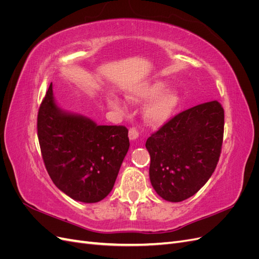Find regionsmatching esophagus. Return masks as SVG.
<instances>
[{
  "mask_svg": "<svg viewBox=\"0 0 259 259\" xmlns=\"http://www.w3.org/2000/svg\"><path fill=\"white\" fill-rule=\"evenodd\" d=\"M138 136H139V133H138V131L135 127H133V128L130 130V132H128V138L132 140V142H135V140L138 138Z\"/></svg>",
  "mask_w": 259,
  "mask_h": 259,
  "instance_id": "obj_1",
  "label": "esophagus"
}]
</instances>
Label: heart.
Masks as SVG:
<instances>
[{"label":"heart","instance_id":"obj_1","mask_svg":"<svg viewBox=\"0 0 259 259\" xmlns=\"http://www.w3.org/2000/svg\"><path fill=\"white\" fill-rule=\"evenodd\" d=\"M166 82L161 80L146 81L131 89L125 97L133 104H143L150 100L144 108V119L152 127H159L168 122L180 105V95L174 89L166 88ZM107 104L116 111H123L121 101L110 97Z\"/></svg>","mask_w":259,"mask_h":259}]
</instances>
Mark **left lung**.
Masks as SVG:
<instances>
[{"mask_svg":"<svg viewBox=\"0 0 259 259\" xmlns=\"http://www.w3.org/2000/svg\"><path fill=\"white\" fill-rule=\"evenodd\" d=\"M224 136V109L218 101L177 114L147 139L149 177L168 202L189 199L214 173Z\"/></svg>","mask_w":259,"mask_h":259,"instance_id":"obj_1","label":"left lung"}]
</instances>
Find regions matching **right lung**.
<instances>
[{
    "label": "right lung",
    "instance_id": "obj_1",
    "mask_svg": "<svg viewBox=\"0 0 259 259\" xmlns=\"http://www.w3.org/2000/svg\"><path fill=\"white\" fill-rule=\"evenodd\" d=\"M127 135L125 126L98 125L61 109L50 85L37 114V137L50 177L68 197L96 203L111 192L130 148Z\"/></svg>",
    "mask_w": 259,
    "mask_h": 259
}]
</instances>
